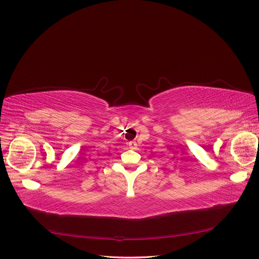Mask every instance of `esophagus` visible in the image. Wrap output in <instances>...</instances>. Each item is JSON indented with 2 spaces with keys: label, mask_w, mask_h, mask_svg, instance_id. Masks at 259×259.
I'll return each instance as SVG.
<instances>
[{
  "label": "esophagus",
  "mask_w": 259,
  "mask_h": 259,
  "mask_svg": "<svg viewBox=\"0 0 259 259\" xmlns=\"http://www.w3.org/2000/svg\"><path fill=\"white\" fill-rule=\"evenodd\" d=\"M137 146H138L137 142H135V141H130V142H129V148H131V149H137Z\"/></svg>",
  "instance_id": "esophagus-1"
}]
</instances>
